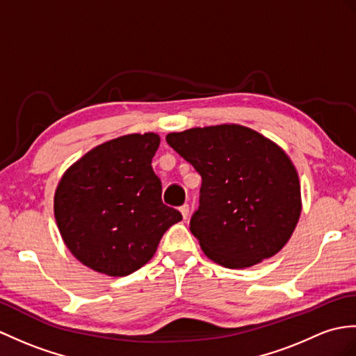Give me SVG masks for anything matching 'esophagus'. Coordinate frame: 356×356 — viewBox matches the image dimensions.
<instances>
[{"label": "esophagus", "instance_id": "esophagus-1", "mask_svg": "<svg viewBox=\"0 0 356 356\" xmlns=\"http://www.w3.org/2000/svg\"><path fill=\"white\" fill-rule=\"evenodd\" d=\"M180 213H181V217H184V220H186L189 216V206L188 204L180 206Z\"/></svg>", "mask_w": 356, "mask_h": 356}]
</instances>
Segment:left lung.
I'll return each instance as SVG.
<instances>
[{"label": "left lung", "mask_w": 356, "mask_h": 356, "mask_svg": "<svg viewBox=\"0 0 356 356\" xmlns=\"http://www.w3.org/2000/svg\"><path fill=\"white\" fill-rule=\"evenodd\" d=\"M167 143L202 176L189 229L209 259L245 268L288 243L302 200L299 176L282 148L238 124L168 134Z\"/></svg>", "instance_id": "obj_1"}]
</instances>
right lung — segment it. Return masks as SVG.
<instances>
[{
	"label": "right lung",
	"instance_id": "obj_1",
	"mask_svg": "<svg viewBox=\"0 0 356 356\" xmlns=\"http://www.w3.org/2000/svg\"><path fill=\"white\" fill-rule=\"evenodd\" d=\"M159 143L156 134L115 138L65 171L54 217L63 243L83 266L127 276L153 258L162 235L181 220L162 203V184L152 168Z\"/></svg>",
	"mask_w": 356,
	"mask_h": 356
}]
</instances>
